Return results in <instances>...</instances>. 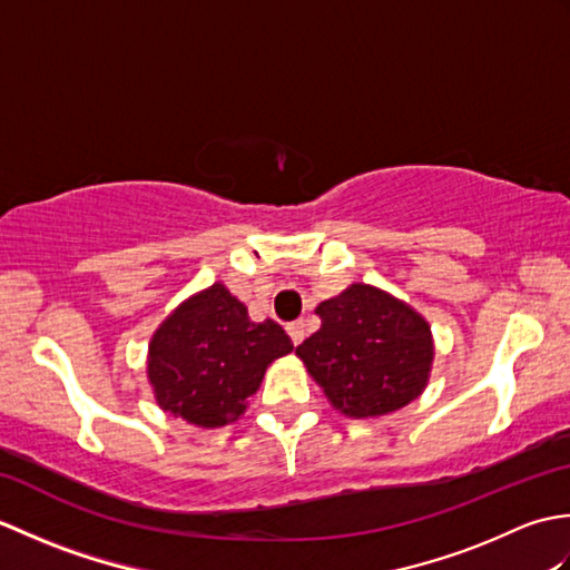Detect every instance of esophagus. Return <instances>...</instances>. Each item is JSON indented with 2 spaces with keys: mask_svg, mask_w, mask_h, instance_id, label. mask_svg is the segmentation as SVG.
Returning a JSON list of instances; mask_svg holds the SVG:
<instances>
[{
  "mask_svg": "<svg viewBox=\"0 0 570 570\" xmlns=\"http://www.w3.org/2000/svg\"><path fill=\"white\" fill-rule=\"evenodd\" d=\"M286 333H288V337H292L294 345H301V343H304V337H306V323L304 321L288 323L286 325Z\"/></svg>",
  "mask_w": 570,
  "mask_h": 570,
  "instance_id": "1",
  "label": "esophagus"
}]
</instances>
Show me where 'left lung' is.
<instances>
[{"instance_id": "left-lung-1", "label": "left lung", "mask_w": 570, "mask_h": 570, "mask_svg": "<svg viewBox=\"0 0 570 570\" xmlns=\"http://www.w3.org/2000/svg\"><path fill=\"white\" fill-rule=\"evenodd\" d=\"M321 328L296 347L328 402L350 419L384 416L426 390L433 335L426 318L370 284L318 304Z\"/></svg>"}]
</instances>
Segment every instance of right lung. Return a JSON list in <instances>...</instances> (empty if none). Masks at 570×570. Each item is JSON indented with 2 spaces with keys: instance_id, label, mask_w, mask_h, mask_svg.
<instances>
[{
  "instance_id": "obj_1",
  "label": "right lung",
  "mask_w": 570,
  "mask_h": 570,
  "mask_svg": "<svg viewBox=\"0 0 570 570\" xmlns=\"http://www.w3.org/2000/svg\"><path fill=\"white\" fill-rule=\"evenodd\" d=\"M292 350L282 325L249 321L245 304L217 282L159 325L147 374L164 411L193 426L217 429L245 414L266 367Z\"/></svg>"
}]
</instances>
